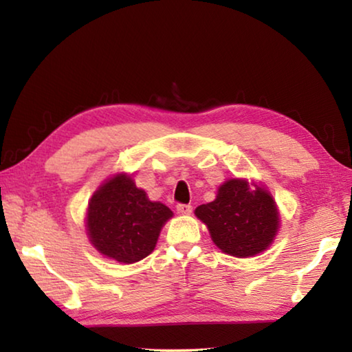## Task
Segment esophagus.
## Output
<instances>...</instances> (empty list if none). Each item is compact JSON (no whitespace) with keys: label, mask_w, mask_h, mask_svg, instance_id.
<instances>
[{"label":"esophagus","mask_w":352,"mask_h":352,"mask_svg":"<svg viewBox=\"0 0 352 352\" xmlns=\"http://www.w3.org/2000/svg\"><path fill=\"white\" fill-rule=\"evenodd\" d=\"M177 211L180 212V214H190V211H192V206L184 205V204H178L177 205Z\"/></svg>","instance_id":"obj_1"}]
</instances>
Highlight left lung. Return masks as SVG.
<instances>
[{
    "label": "left lung",
    "mask_w": 352,
    "mask_h": 352,
    "mask_svg": "<svg viewBox=\"0 0 352 352\" xmlns=\"http://www.w3.org/2000/svg\"><path fill=\"white\" fill-rule=\"evenodd\" d=\"M195 216L208 226L212 242L236 258L264 252L279 228V212L272 194L242 178H231L219 186L216 200L195 208Z\"/></svg>",
    "instance_id": "left-lung-1"
}]
</instances>
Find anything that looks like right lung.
Returning <instances> with one entry per match:
<instances>
[{"mask_svg":"<svg viewBox=\"0 0 352 352\" xmlns=\"http://www.w3.org/2000/svg\"><path fill=\"white\" fill-rule=\"evenodd\" d=\"M172 211L151 201L132 177L116 174L99 186L88 204L87 233L100 254L122 264L144 259L157 245Z\"/></svg>","mask_w":352,"mask_h":352,"instance_id":"right-lung-1","label":"right lung"}]
</instances>
